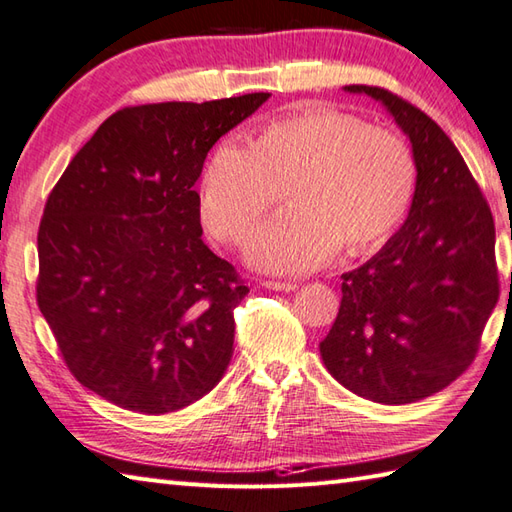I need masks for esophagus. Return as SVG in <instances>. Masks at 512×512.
<instances>
[{"mask_svg":"<svg viewBox=\"0 0 512 512\" xmlns=\"http://www.w3.org/2000/svg\"><path fill=\"white\" fill-rule=\"evenodd\" d=\"M262 286L268 290H277V292H292L297 288V284H290V281H262Z\"/></svg>","mask_w":512,"mask_h":512,"instance_id":"1","label":"esophagus"}]
</instances>
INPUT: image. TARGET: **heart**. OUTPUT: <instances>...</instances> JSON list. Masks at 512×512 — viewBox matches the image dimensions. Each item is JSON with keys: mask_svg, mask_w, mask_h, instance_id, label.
I'll return each mask as SVG.
<instances>
[{"mask_svg": "<svg viewBox=\"0 0 512 512\" xmlns=\"http://www.w3.org/2000/svg\"><path fill=\"white\" fill-rule=\"evenodd\" d=\"M418 162L400 134L339 110L279 118L255 145L224 136L204 167L200 204L217 237L244 242L286 187L292 204L259 228L248 262L306 273L347 250L383 242L416 195Z\"/></svg>", "mask_w": 512, "mask_h": 512, "instance_id": "heart-1", "label": "heart"}]
</instances>
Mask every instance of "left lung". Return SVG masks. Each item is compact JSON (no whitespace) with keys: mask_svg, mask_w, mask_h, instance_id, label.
I'll return each mask as SVG.
<instances>
[{"mask_svg":"<svg viewBox=\"0 0 512 512\" xmlns=\"http://www.w3.org/2000/svg\"><path fill=\"white\" fill-rule=\"evenodd\" d=\"M372 96L418 162L407 220L361 268L341 275L339 314L319 350L356 396L407 405L451 385L473 363L499 299L495 224L460 151L436 121L396 94Z\"/></svg>","mask_w":512,"mask_h":512,"instance_id":"obj_1","label":"left lung"}]
</instances>
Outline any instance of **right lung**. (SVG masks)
Here are the masks:
<instances>
[{
  "label": "right lung",
  "instance_id": "add662e5",
  "mask_svg": "<svg viewBox=\"0 0 512 512\" xmlns=\"http://www.w3.org/2000/svg\"><path fill=\"white\" fill-rule=\"evenodd\" d=\"M270 94L112 114L52 189L37 301L70 372L114 405L160 416L220 383L248 295L202 242L193 184L224 134Z\"/></svg>",
  "mask_w": 512,
  "mask_h": 512
}]
</instances>
